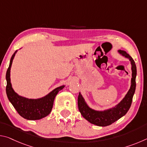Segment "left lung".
<instances>
[{"instance_id":"left-lung-1","label":"left lung","mask_w":147,"mask_h":147,"mask_svg":"<svg viewBox=\"0 0 147 147\" xmlns=\"http://www.w3.org/2000/svg\"><path fill=\"white\" fill-rule=\"evenodd\" d=\"M119 53L130 59L131 64V71H132L130 89H129L128 92L126 94L125 97L123 99V100L113 108L109 109L108 110L104 111H98L93 110L89 108L87 105L82 94L80 93L78 94V106L82 115L89 123L99 126L110 125L125 115L130 108L131 102H132L134 94L135 93L136 87V78L137 74L135 61L126 51L119 50Z\"/></svg>"}]
</instances>
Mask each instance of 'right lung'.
Masks as SVG:
<instances>
[{"instance_id": "1", "label": "right lung", "mask_w": 147, "mask_h": 147, "mask_svg": "<svg viewBox=\"0 0 147 147\" xmlns=\"http://www.w3.org/2000/svg\"><path fill=\"white\" fill-rule=\"evenodd\" d=\"M16 53L17 51L11 56L6 74L7 96L18 113L23 118L28 120L41 119L51 113L55 96L58 92L64 88V86L58 87L47 96L38 99H28L18 95L11 88L10 82V69Z\"/></svg>"}]
</instances>
